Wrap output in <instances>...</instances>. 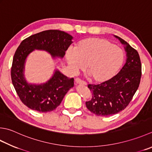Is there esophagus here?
Segmentation results:
<instances>
[{"mask_svg": "<svg viewBox=\"0 0 152 152\" xmlns=\"http://www.w3.org/2000/svg\"><path fill=\"white\" fill-rule=\"evenodd\" d=\"M75 82H76V84L81 85V86H86V83L84 81L82 80L81 79H80L79 78H76L75 79Z\"/></svg>", "mask_w": 152, "mask_h": 152, "instance_id": "34e87169", "label": "esophagus"}]
</instances>
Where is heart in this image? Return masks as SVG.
<instances>
[{"label": "heart", "instance_id": "1", "mask_svg": "<svg viewBox=\"0 0 152 152\" xmlns=\"http://www.w3.org/2000/svg\"><path fill=\"white\" fill-rule=\"evenodd\" d=\"M66 58L75 70L83 69L86 64L91 80L102 83L117 72L123 64L124 54L119 47L106 39L90 37L80 41L75 49H68Z\"/></svg>", "mask_w": 152, "mask_h": 152}]
</instances>
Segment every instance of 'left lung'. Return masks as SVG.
<instances>
[{"label": "left lung", "mask_w": 152, "mask_h": 152, "mask_svg": "<svg viewBox=\"0 0 152 152\" xmlns=\"http://www.w3.org/2000/svg\"><path fill=\"white\" fill-rule=\"evenodd\" d=\"M124 45L126 62L117 75L102 84H88L92 98L86 102L88 109L94 114L107 117L123 111L131 102L139 87L142 64L137 50L126 41L116 36Z\"/></svg>", "instance_id": "obj_1"}]
</instances>
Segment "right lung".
Returning a JSON list of instances; mask_svg holds the SVG:
<instances>
[{
    "label": "right lung",
    "instance_id": "right-lung-1",
    "mask_svg": "<svg viewBox=\"0 0 152 152\" xmlns=\"http://www.w3.org/2000/svg\"><path fill=\"white\" fill-rule=\"evenodd\" d=\"M72 38L64 31L50 29L27 37L18 47L11 67V79L21 102L28 108L41 113L55 110L68 91L74 87V78L56 70L45 84H29L23 77L26 57L34 49H40L49 52L53 57L62 58L72 44Z\"/></svg>",
    "mask_w": 152,
    "mask_h": 152
}]
</instances>
